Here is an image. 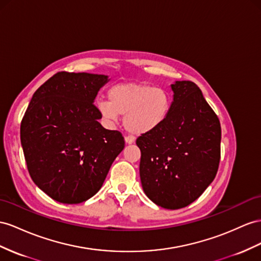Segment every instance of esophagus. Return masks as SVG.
<instances>
[{
	"mask_svg": "<svg viewBox=\"0 0 261 261\" xmlns=\"http://www.w3.org/2000/svg\"><path fill=\"white\" fill-rule=\"evenodd\" d=\"M124 140H125V143H128V144H131L135 142V138H133L132 136H125Z\"/></svg>",
	"mask_w": 261,
	"mask_h": 261,
	"instance_id": "34e87169",
	"label": "esophagus"
}]
</instances>
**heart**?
<instances>
[{"label": "heart", "instance_id": "obj_1", "mask_svg": "<svg viewBox=\"0 0 261 261\" xmlns=\"http://www.w3.org/2000/svg\"><path fill=\"white\" fill-rule=\"evenodd\" d=\"M109 101H99L105 120L116 122L124 116V125L133 135L159 129L168 119L172 100L168 90L146 84H119L108 91Z\"/></svg>", "mask_w": 261, "mask_h": 261}]
</instances>
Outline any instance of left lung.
I'll return each instance as SVG.
<instances>
[{
	"instance_id": "1",
	"label": "left lung",
	"mask_w": 261,
	"mask_h": 261,
	"mask_svg": "<svg viewBox=\"0 0 261 261\" xmlns=\"http://www.w3.org/2000/svg\"><path fill=\"white\" fill-rule=\"evenodd\" d=\"M168 119L137 139L140 177L153 203L178 210L194 202L215 178L222 129L217 115L190 80L172 85Z\"/></svg>"
}]
</instances>
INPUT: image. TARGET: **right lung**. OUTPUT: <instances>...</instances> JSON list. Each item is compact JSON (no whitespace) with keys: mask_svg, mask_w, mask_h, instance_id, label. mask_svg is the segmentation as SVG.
<instances>
[{"mask_svg":"<svg viewBox=\"0 0 261 261\" xmlns=\"http://www.w3.org/2000/svg\"><path fill=\"white\" fill-rule=\"evenodd\" d=\"M108 76L59 71L34 92L21 122V143L34 183L64 204L89 199L124 148L117 130L98 122L93 105Z\"/></svg>","mask_w":261,"mask_h":261,"instance_id":"right-lung-1","label":"right lung"}]
</instances>
